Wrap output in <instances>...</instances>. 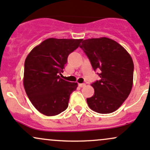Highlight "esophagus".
Returning <instances> with one entry per match:
<instances>
[{"mask_svg": "<svg viewBox=\"0 0 150 150\" xmlns=\"http://www.w3.org/2000/svg\"><path fill=\"white\" fill-rule=\"evenodd\" d=\"M78 86H79V87H80V88H83L86 86V84H85V83H79V84H78Z\"/></svg>", "mask_w": 150, "mask_h": 150, "instance_id": "obj_1", "label": "esophagus"}]
</instances>
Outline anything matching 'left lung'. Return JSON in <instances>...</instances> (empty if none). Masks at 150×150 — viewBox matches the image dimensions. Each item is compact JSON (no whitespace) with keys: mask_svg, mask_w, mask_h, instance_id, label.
Here are the masks:
<instances>
[{"mask_svg":"<svg viewBox=\"0 0 150 150\" xmlns=\"http://www.w3.org/2000/svg\"><path fill=\"white\" fill-rule=\"evenodd\" d=\"M80 47L98 70L100 80L91 84L94 95L87 98L91 109L99 113L114 112L128 98L133 86L134 63L121 45L107 37L83 40Z\"/></svg>","mask_w":150,"mask_h":150,"instance_id":"1","label":"left lung"}]
</instances>
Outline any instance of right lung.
Here are the masks:
<instances>
[{
	"label": "right lung",
	"instance_id": "add662e5",
	"mask_svg": "<svg viewBox=\"0 0 150 150\" xmlns=\"http://www.w3.org/2000/svg\"><path fill=\"white\" fill-rule=\"evenodd\" d=\"M83 39L50 38L36 46L24 63L23 87L32 105L42 114L55 116L68 106L77 83L59 77L67 57Z\"/></svg>",
	"mask_w": 150,
	"mask_h": 150
}]
</instances>
